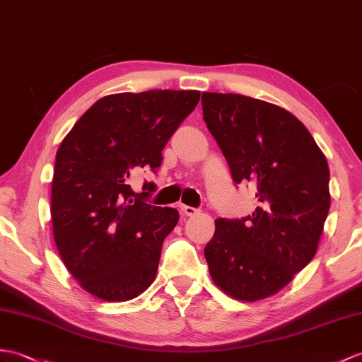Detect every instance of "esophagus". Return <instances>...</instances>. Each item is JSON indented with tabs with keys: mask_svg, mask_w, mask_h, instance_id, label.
Instances as JSON below:
<instances>
[{
	"mask_svg": "<svg viewBox=\"0 0 362 362\" xmlns=\"http://www.w3.org/2000/svg\"><path fill=\"white\" fill-rule=\"evenodd\" d=\"M180 211L185 216H196L199 213V209L197 208H192V206H188V205H180Z\"/></svg>",
	"mask_w": 362,
	"mask_h": 362,
	"instance_id": "esophagus-1",
	"label": "esophagus"
}]
</instances>
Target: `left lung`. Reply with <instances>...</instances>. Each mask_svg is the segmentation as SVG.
<instances>
[{
	"instance_id": "8db88e82",
	"label": "left lung",
	"mask_w": 362,
	"mask_h": 362,
	"mask_svg": "<svg viewBox=\"0 0 362 362\" xmlns=\"http://www.w3.org/2000/svg\"><path fill=\"white\" fill-rule=\"evenodd\" d=\"M204 120L233 180L256 188L243 219H217L205 259L226 295L255 302L288 285L317 251L330 209L329 163L287 109L240 94H202Z\"/></svg>"
}]
</instances>
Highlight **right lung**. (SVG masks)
<instances>
[{"label":"right lung","mask_w":362,"mask_h":362,"mask_svg":"<svg viewBox=\"0 0 362 362\" xmlns=\"http://www.w3.org/2000/svg\"><path fill=\"white\" fill-rule=\"evenodd\" d=\"M199 100V90L171 89L106 95L63 139L50 194L54 239L67 272L92 296L129 300L156 279L179 211L146 204L148 192L136 194L129 179L160 166L168 140Z\"/></svg>","instance_id":"add662e5"}]
</instances>
